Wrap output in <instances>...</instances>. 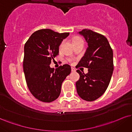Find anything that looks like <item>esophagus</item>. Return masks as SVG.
Masks as SVG:
<instances>
[{
	"mask_svg": "<svg viewBox=\"0 0 132 132\" xmlns=\"http://www.w3.org/2000/svg\"><path fill=\"white\" fill-rule=\"evenodd\" d=\"M71 71H72V72H75L76 70L74 68H71Z\"/></svg>",
	"mask_w": 132,
	"mask_h": 132,
	"instance_id": "esophagus-1",
	"label": "esophagus"
}]
</instances>
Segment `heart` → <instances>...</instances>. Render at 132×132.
Listing matches in <instances>:
<instances>
[{"instance_id":"obj_1","label":"heart","mask_w":132,"mask_h":132,"mask_svg":"<svg viewBox=\"0 0 132 132\" xmlns=\"http://www.w3.org/2000/svg\"><path fill=\"white\" fill-rule=\"evenodd\" d=\"M82 40V39L80 38H79V37H76V38H75L74 40H73V42L77 41V40ZM62 45H61V46H60V47L62 46ZM69 61H71V59H69Z\"/></svg>"}]
</instances>
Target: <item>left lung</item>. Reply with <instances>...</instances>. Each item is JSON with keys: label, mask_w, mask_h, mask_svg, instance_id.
<instances>
[{"label": "left lung", "mask_w": 132, "mask_h": 132, "mask_svg": "<svg viewBox=\"0 0 132 132\" xmlns=\"http://www.w3.org/2000/svg\"><path fill=\"white\" fill-rule=\"evenodd\" d=\"M79 34L85 38L88 47L78 66L87 68L88 73L76 70L80 76L76 82V90L81 98L92 102L103 95L110 84L114 70L113 50L102 34L89 29Z\"/></svg>", "instance_id": "1"}]
</instances>
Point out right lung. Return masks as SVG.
Returning <instances> with one entry per match:
<instances>
[{"instance_id":"right-lung-1","label":"right lung","mask_w":132,"mask_h":132,"mask_svg":"<svg viewBox=\"0 0 132 132\" xmlns=\"http://www.w3.org/2000/svg\"><path fill=\"white\" fill-rule=\"evenodd\" d=\"M69 32L58 33L51 29H40L32 34L24 45L23 69L27 87L38 100L53 102L59 96L62 83L71 73L68 64L54 69L52 60L59 55V46Z\"/></svg>"}]
</instances>
